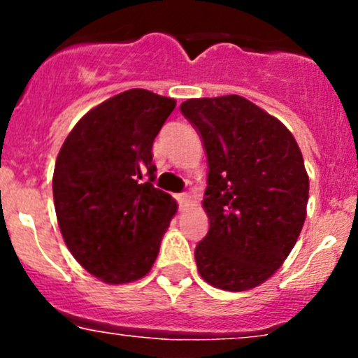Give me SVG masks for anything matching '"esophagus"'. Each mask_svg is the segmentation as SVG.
I'll return each mask as SVG.
<instances>
[{
    "mask_svg": "<svg viewBox=\"0 0 358 358\" xmlns=\"http://www.w3.org/2000/svg\"><path fill=\"white\" fill-rule=\"evenodd\" d=\"M176 201L180 202V206H187L190 201V196L189 194H178V196H176Z\"/></svg>",
    "mask_w": 358,
    "mask_h": 358,
    "instance_id": "1",
    "label": "esophagus"
}]
</instances>
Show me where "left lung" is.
I'll return each mask as SVG.
<instances>
[{
    "mask_svg": "<svg viewBox=\"0 0 358 358\" xmlns=\"http://www.w3.org/2000/svg\"><path fill=\"white\" fill-rule=\"evenodd\" d=\"M180 110L208 154L209 230L194 252L197 270L220 289H252L282 265L305 223L301 150L279 119L244 96L190 99Z\"/></svg>",
    "mask_w": 358,
    "mask_h": 358,
    "instance_id": "8db88e82",
    "label": "left lung"
}]
</instances>
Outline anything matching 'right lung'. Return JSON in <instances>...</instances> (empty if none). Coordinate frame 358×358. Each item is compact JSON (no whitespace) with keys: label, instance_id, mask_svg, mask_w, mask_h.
Listing matches in <instances>:
<instances>
[{"label":"right lung","instance_id":"add662e5","mask_svg":"<svg viewBox=\"0 0 358 358\" xmlns=\"http://www.w3.org/2000/svg\"><path fill=\"white\" fill-rule=\"evenodd\" d=\"M175 106L149 90L119 93L79 119L57 157L60 232L79 265L107 284L150 272L176 213V201L152 185V143Z\"/></svg>","mask_w":358,"mask_h":358}]
</instances>
